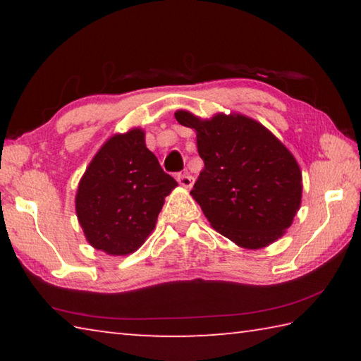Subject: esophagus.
Wrapping results in <instances>:
<instances>
[{"label": "esophagus", "mask_w": 361, "mask_h": 361, "mask_svg": "<svg viewBox=\"0 0 361 361\" xmlns=\"http://www.w3.org/2000/svg\"><path fill=\"white\" fill-rule=\"evenodd\" d=\"M178 183H180V186H183L185 189H191V186H192V183H194V180H192V176L191 175H188V173H183V175H178Z\"/></svg>", "instance_id": "esophagus-1"}]
</instances>
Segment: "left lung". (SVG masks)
<instances>
[{
	"label": "left lung",
	"mask_w": 361,
	"mask_h": 361,
	"mask_svg": "<svg viewBox=\"0 0 361 361\" xmlns=\"http://www.w3.org/2000/svg\"><path fill=\"white\" fill-rule=\"evenodd\" d=\"M175 118L195 130L205 167L191 195L212 228L247 250L279 240L302 199V173L290 149L240 113L202 119L178 109Z\"/></svg>",
	"instance_id": "1"
}]
</instances>
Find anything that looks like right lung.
I'll return each instance as SVG.
<instances>
[{
    "label": "right lung",
    "instance_id": "obj_1",
    "mask_svg": "<svg viewBox=\"0 0 361 361\" xmlns=\"http://www.w3.org/2000/svg\"><path fill=\"white\" fill-rule=\"evenodd\" d=\"M176 186L146 148L143 129L114 133L78 185L75 207L85 240L111 256L137 252L154 231L166 197Z\"/></svg>",
    "mask_w": 361,
    "mask_h": 361
}]
</instances>
